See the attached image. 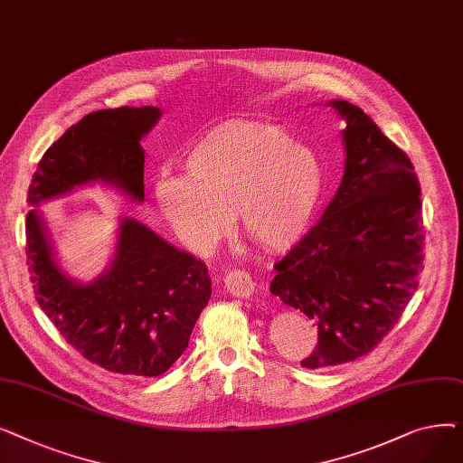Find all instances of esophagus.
<instances>
[{"label": "esophagus", "instance_id": "obj_1", "mask_svg": "<svg viewBox=\"0 0 463 463\" xmlns=\"http://www.w3.org/2000/svg\"><path fill=\"white\" fill-rule=\"evenodd\" d=\"M225 287L232 297H241L248 298L250 295H253L255 290V281L251 278V274L248 270L241 269H234L231 272H227L225 276Z\"/></svg>", "mask_w": 463, "mask_h": 463}]
</instances>
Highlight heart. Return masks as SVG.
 <instances>
[{
  "label": "heart",
  "instance_id": "obj_1",
  "mask_svg": "<svg viewBox=\"0 0 463 463\" xmlns=\"http://www.w3.org/2000/svg\"><path fill=\"white\" fill-rule=\"evenodd\" d=\"M187 176L154 182L159 213L184 244L210 251L232 227V213L257 246H297L321 203L319 157L285 129L260 121H227L204 133L184 156Z\"/></svg>",
  "mask_w": 463,
  "mask_h": 463
}]
</instances>
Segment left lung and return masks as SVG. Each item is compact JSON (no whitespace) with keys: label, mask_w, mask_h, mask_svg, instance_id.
<instances>
[{"label":"left lung","mask_w":463,"mask_h":463,"mask_svg":"<svg viewBox=\"0 0 463 463\" xmlns=\"http://www.w3.org/2000/svg\"><path fill=\"white\" fill-rule=\"evenodd\" d=\"M345 170L317 225L274 269L270 293L317 325L307 370L368 354L400 321L424 260L420 184L411 159L349 101Z\"/></svg>","instance_id":"1"}]
</instances>
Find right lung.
<instances>
[{"mask_svg": "<svg viewBox=\"0 0 463 463\" xmlns=\"http://www.w3.org/2000/svg\"><path fill=\"white\" fill-rule=\"evenodd\" d=\"M159 118L157 107H119L84 116L44 152L30 184V206L93 182L142 203L140 140ZM26 255L35 298L48 319L86 360L114 373H165L187 349L212 295L203 260L131 217L121 219L114 259L91 283L61 270L37 210L26 217Z\"/></svg>", "mask_w": 463, "mask_h": 463, "instance_id": "obj_1", "label": "right lung"}]
</instances>
